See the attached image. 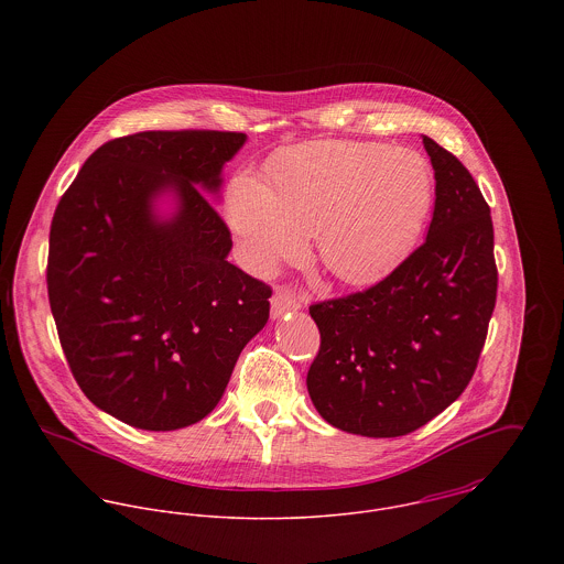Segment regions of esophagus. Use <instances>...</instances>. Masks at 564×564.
I'll list each match as a JSON object with an SVG mask.
<instances>
[{
	"label": "esophagus",
	"mask_w": 564,
	"mask_h": 564,
	"mask_svg": "<svg viewBox=\"0 0 564 564\" xmlns=\"http://www.w3.org/2000/svg\"><path fill=\"white\" fill-rule=\"evenodd\" d=\"M300 308H302V300L295 293H291L289 289H278L271 297V317L273 319H278L291 311H300Z\"/></svg>",
	"instance_id": "esophagus-1"
}]
</instances>
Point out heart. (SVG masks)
<instances>
[{"label":"heart","mask_w":564,"mask_h":564,"mask_svg":"<svg viewBox=\"0 0 564 564\" xmlns=\"http://www.w3.org/2000/svg\"><path fill=\"white\" fill-rule=\"evenodd\" d=\"M432 202L434 177L416 152L315 141L273 159L269 184L239 173L228 191V221L256 273L300 258L317 235V256L338 282L371 286L412 251Z\"/></svg>","instance_id":"1"}]
</instances>
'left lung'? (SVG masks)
<instances>
[{
	"instance_id": "1",
	"label": "left lung",
	"mask_w": 564,
	"mask_h": 564,
	"mask_svg": "<svg viewBox=\"0 0 564 564\" xmlns=\"http://www.w3.org/2000/svg\"><path fill=\"white\" fill-rule=\"evenodd\" d=\"M436 199L425 242L376 286L311 306L308 393L349 434L403 436L471 382L497 297L492 221L467 166L423 137Z\"/></svg>"
}]
</instances>
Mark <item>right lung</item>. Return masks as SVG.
Instances as JSON below:
<instances>
[{
  "label": "right lung",
  "instance_id": "obj_1",
  "mask_svg": "<svg viewBox=\"0 0 564 564\" xmlns=\"http://www.w3.org/2000/svg\"><path fill=\"white\" fill-rule=\"evenodd\" d=\"M241 132H139L104 143L61 197L47 293L82 393L139 430L169 432L219 403L271 289L228 262L219 195ZM166 194L174 213L161 216Z\"/></svg>",
  "mask_w": 564,
  "mask_h": 564
}]
</instances>
